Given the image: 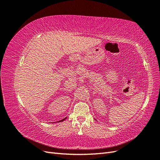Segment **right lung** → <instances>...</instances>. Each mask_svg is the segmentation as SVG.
<instances>
[{
	"instance_id": "1",
	"label": "right lung",
	"mask_w": 160,
	"mask_h": 160,
	"mask_svg": "<svg viewBox=\"0 0 160 160\" xmlns=\"http://www.w3.org/2000/svg\"><path fill=\"white\" fill-rule=\"evenodd\" d=\"M65 119H66V118H65V119H62V120H61V121H59V122H62V121H64V120H65Z\"/></svg>"
}]
</instances>
